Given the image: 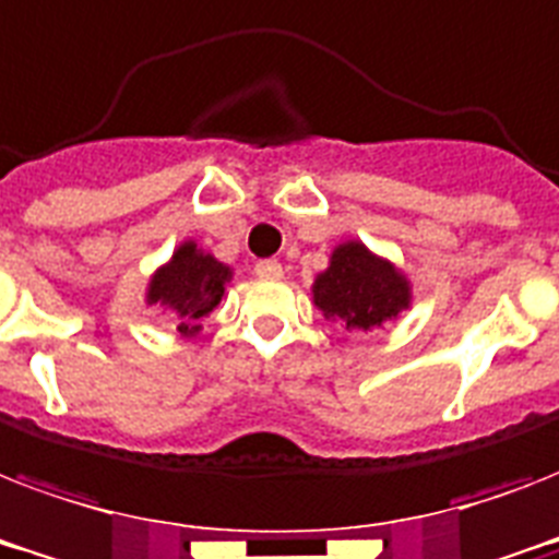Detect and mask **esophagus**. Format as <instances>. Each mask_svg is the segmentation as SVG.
Here are the masks:
<instances>
[{"label": "esophagus", "instance_id": "34e87169", "mask_svg": "<svg viewBox=\"0 0 559 559\" xmlns=\"http://www.w3.org/2000/svg\"><path fill=\"white\" fill-rule=\"evenodd\" d=\"M254 272H258L261 278H281V275H284V266H281L278 261H270V258H266V261L254 263Z\"/></svg>", "mask_w": 559, "mask_h": 559}]
</instances>
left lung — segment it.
Here are the masks:
<instances>
[{
	"instance_id": "left-lung-1",
	"label": "left lung",
	"mask_w": 559,
	"mask_h": 559,
	"mask_svg": "<svg viewBox=\"0 0 559 559\" xmlns=\"http://www.w3.org/2000/svg\"><path fill=\"white\" fill-rule=\"evenodd\" d=\"M316 307L348 328L371 331L408 307V284L362 243H342L313 284Z\"/></svg>"
}]
</instances>
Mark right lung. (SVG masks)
<instances>
[{
	"instance_id": "obj_1",
	"label": "right lung",
	"mask_w": 559,
	"mask_h": 559,
	"mask_svg": "<svg viewBox=\"0 0 559 559\" xmlns=\"http://www.w3.org/2000/svg\"><path fill=\"white\" fill-rule=\"evenodd\" d=\"M228 275V266L200 252L197 243H182L168 266L153 275L147 301L168 305L179 316L177 331L193 333L200 331L202 316H209L219 305Z\"/></svg>"
}]
</instances>
